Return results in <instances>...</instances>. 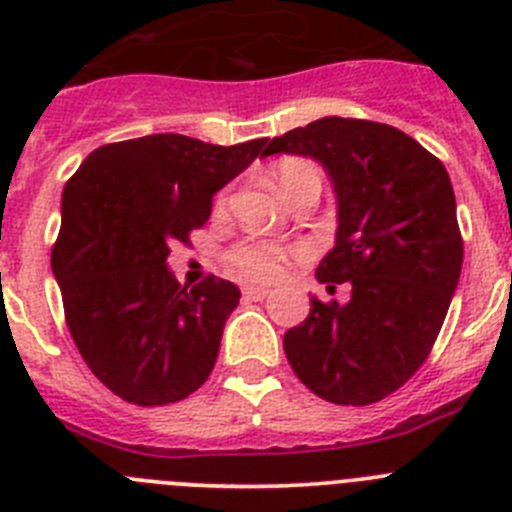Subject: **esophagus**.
Masks as SVG:
<instances>
[{
	"instance_id": "1",
	"label": "esophagus",
	"mask_w": 512,
	"mask_h": 512,
	"mask_svg": "<svg viewBox=\"0 0 512 512\" xmlns=\"http://www.w3.org/2000/svg\"><path fill=\"white\" fill-rule=\"evenodd\" d=\"M271 292L266 287H243V297H246V300H266V297H269Z\"/></svg>"
}]
</instances>
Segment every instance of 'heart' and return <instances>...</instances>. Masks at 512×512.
<instances>
[{
    "mask_svg": "<svg viewBox=\"0 0 512 512\" xmlns=\"http://www.w3.org/2000/svg\"><path fill=\"white\" fill-rule=\"evenodd\" d=\"M277 184L282 189L284 197L295 192L302 184H315L320 187L323 182V174H320V166L310 158L300 156H287L277 164ZM228 197L225 192L217 197L215 207L223 210ZM289 256V248L282 243L274 241H256V238H248V241H238L225 251V264L243 279H251V282H271L277 279L284 269V261Z\"/></svg>",
    "mask_w": 512,
    "mask_h": 512,
    "instance_id": "b5f03b06",
    "label": "heart"
}]
</instances>
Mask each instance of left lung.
<instances>
[{
    "label": "left lung",
    "instance_id": "8db88e82",
    "mask_svg": "<svg viewBox=\"0 0 512 512\" xmlns=\"http://www.w3.org/2000/svg\"><path fill=\"white\" fill-rule=\"evenodd\" d=\"M295 153L325 166L338 197L333 251L315 277L351 300L320 302L284 333L307 390L336 405H372L431 354L459 284L464 241L446 166L402 130L323 117L271 138L261 156Z\"/></svg>",
    "mask_w": 512,
    "mask_h": 512
}]
</instances>
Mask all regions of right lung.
<instances>
[{
    "label": "right lung",
    "mask_w": 512,
    "mask_h": 512,
    "mask_svg": "<svg viewBox=\"0 0 512 512\" xmlns=\"http://www.w3.org/2000/svg\"><path fill=\"white\" fill-rule=\"evenodd\" d=\"M264 146L176 133L120 140L89 153L63 187L51 266L66 325L94 377L125 402L169 405L210 377L241 292L212 274L182 287L166 259Z\"/></svg>",
    "instance_id": "add662e5"
}]
</instances>
